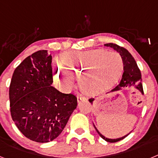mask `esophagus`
<instances>
[{"instance_id":"34e87169","label":"esophagus","mask_w":158,"mask_h":158,"mask_svg":"<svg viewBox=\"0 0 158 158\" xmlns=\"http://www.w3.org/2000/svg\"><path fill=\"white\" fill-rule=\"evenodd\" d=\"M77 100H78V102L79 101H86V100H87V97L82 96V95H80V96H78Z\"/></svg>"}]
</instances>
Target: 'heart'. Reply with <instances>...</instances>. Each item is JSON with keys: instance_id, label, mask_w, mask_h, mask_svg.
<instances>
[{"instance_id": "heart-1", "label": "heart", "mask_w": 158, "mask_h": 158, "mask_svg": "<svg viewBox=\"0 0 158 158\" xmlns=\"http://www.w3.org/2000/svg\"><path fill=\"white\" fill-rule=\"evenodd\" d=\"M62 61L64 69L80 77L81 87L89 93H101L109 89L118 80L123 66L118 53L103 50L69 53L64 54ZM54 74L57 78L62 77L60 67H57ZM71 75L64 74L66 89L73 85V77Z\"/></svg>"}]
</instances>
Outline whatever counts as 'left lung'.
<instances>
[{"mask_svg": "<svg viewBox=\"0 0 158 158\" xmlns=\"http://www.w3.org/2000/svg\"><path fill=\"white\" fill-rule=\"evenodd\" d=\"M104 46L106 47H109L113 48L114 50L117 51V52L119 53L121 58L123 59V73L122 78H121V81L119 82L118 85L115 86L114 89L111 90V92H117L120 91L121 89L123 87H127V86H131L134 85L135 88L139 89V91L142 92V93H144L143 92V87H142V74H141V71L139 69V66L137 65L136 62H135V58H133V56L131 55V53L125 49L124 47H120V46L117 45L115 43H106L104 44ZM93 100L94 99H89V102L90 103H93ZM96 131H97V133L99 134L102 139H104L105 141L108 142H116L118 141L122 140V139H125L128 135H125V136L122 137V138H119V139H107L104 136L101 135L98 131V130L95 127Z\"/></svg>", "mask_w": 158, "mask_h": 158, "instance_id": "8db88e82", "label": "left lung"}]
</instances>
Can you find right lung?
<instances>
[{"label":"right lung","mask_w":158,"mask_h":158,"mask_svg":"<svg viewBox=\"0 0 158 158\" xmlns=\"http://www.w3.org/2000/svg\"><path fill=\"white\" fill-rule=\"evenodd\" d=\"M52 56L42 50L14 70L9 86L10 113L19 131L36 142H48L62 133L77 105L72 93L51 86Z\"/></svg>","instance_id":"right-lung-1"}]
</instances>
